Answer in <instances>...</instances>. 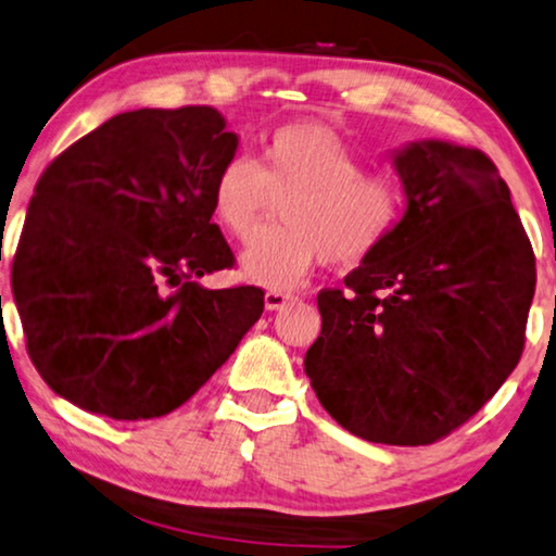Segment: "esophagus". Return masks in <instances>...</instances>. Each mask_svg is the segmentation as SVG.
<instances>
[{"label": "esophagus", "mask_w": 556, "mask_h": 556, "mask_svg": "<svg viewBox=\"0 0 556 556\" xmlns=\"http://www.w3.org/2000/svg\"><path fill=\"white\" fill-rule=\"evenodd\" d=\"M290 301H295V295L293 293H283V290H268V293L263 295L266 311H280V307H286Z\"/></svg>", "instance_id": "esophagus-1"}]
</instances>
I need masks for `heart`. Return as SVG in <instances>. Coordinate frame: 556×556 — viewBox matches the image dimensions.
Masks as SVG:
<instances>
[{"label":"heart","instance_id":"b5f03b06","mask_svg":"<svg viewBox=\"0 0 556 556\" xmlns=\"http://www.w3.org/2000/svg\"><path fill=\"white\" fill-rule=\"evenodd\" d=\"M286 226L263 230L241 253V273L263 288H293L320 261L357 266L388 241L403 193L386 176L363 174L357 153L326 124L280 126L261 161L230 159L213 181V213L230 236L249 241L270 199Z\"/></svg>","mask_w":556,"mask_h":556}]
</instances>
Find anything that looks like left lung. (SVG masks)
Returning a JSON list of instances; mask_svg holds the SVG:
<instances>
[{
	"label": "left lung",
	"mask_w": 556,
	"mask_h": 556,
	"mask_svg": "<svg viewBox=\"0 0 556 556\" xmlns=\"http://www.w3.org/2000/svg\"><path fill=\"white\" fill-rule=\"evenodd\" d=\"M405 211L386 243L323 290L305 375L332 420L367 442L430 445L515 370L534 253L482 151L440 139L390 153Z\"/></svg>",
	"instance_id": "8db88e82"
}]
</instances>
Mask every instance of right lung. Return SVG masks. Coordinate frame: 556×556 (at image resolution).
<instances>
[{"instance_id": "right-lung-1", "label": "right lung", "mask_w": 556, "mask_h": 556, "mask_svg": "<svg viewBox=\"0 0 556 556\" xmlns=\"http://www.w3.org/2000/svg\"><path fill=\"white\" fill-rule=\"evenodd\" d=\"M238 134L211 106L111 116L41 174L12 266L27 350L59 397L111 420L181 407L263 313L233 266L213 181Z\"/></svg>"}]
</instances>
